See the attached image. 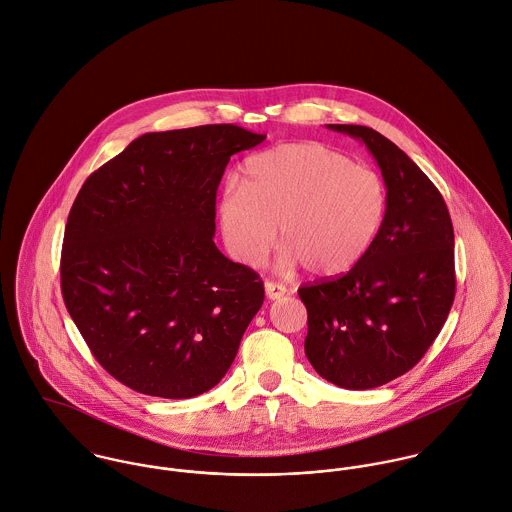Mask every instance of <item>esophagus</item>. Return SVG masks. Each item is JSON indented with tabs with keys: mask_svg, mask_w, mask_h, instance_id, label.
<instances>
[{
	"mask_svg": "<svg viewBox=\"0 0 512 512\" xmlns=\"http://www.w3.org/2000/svg\"><path fill=\"white\" fill-rule=\"evenodd\" d=\"M264 290H266V296L270 300H280L286 294V286H282L280 282H272V280H266Z\"/></svg>",
	"mask_w": 512,
	"mask_h": 512,
	"instance_id": "obj_1",
	"label": "esophagus"
}]
</instances>
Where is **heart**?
I'll return each mask as SVG.
<instances>
[{
  "label": "heart",
  "mask_w": 512,
  "mask_h": 512,
  "mask_svg": "<svg viewBox=\"0 0 512 512\" xmlns=\"http://www.w3.org/2000/svg\"><path fill=\"white\" fill-rule=\"evenodd\" d=\"M387 184L369 167L320 143H286L250 157L242 186L218 198V224L230 254L258 266L276 238L278 264L320 276L355 266L377 240L387 214Z\"/></svg>",
  "instance_id": "1"
}]
</instances>
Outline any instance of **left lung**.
<instances>
[{
	"label": "left lung",
	"instance_id": "1",
	"mask_svg": "<svg viewBox=\"0 0 512 512\" xmlns=\"http://www.w3.org/2000/svg\"><path fill=\"white\" fill-rule=\"evenodd\" d=\"M365 143L387 184V214L367 254L345 274L300 286L306 355L343 389L407 373L439 336L455 300V234L447 204L397 145L361 125H328Z\"/></svg>",
	"mask_w": 512,
	"mask_h": 512
}]
</instances>
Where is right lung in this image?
Segmentation results:
<instances>
[{
  "mask_svg": "<svg viewBox=\"0 0 512 512\" xmlns=\"http://www.w3.org/2000/svg\"><path fill=\"white\" fill-rule=\"evenodd\" d=\"M264 139L236 125L147 133L81 186L61 292L91 353L123 385L188 399L230 369L264 284L216 248V190L230 157Z\"/></svg>",
  "mask_w": 512,
  "mask_h": 512,
  "instance_id": "add662e5",
  "label": "right lung"
}]
</instances>
